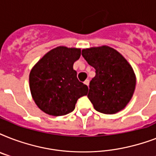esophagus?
<instances>
[{"instance_id":"obj_1","label":"esophagus","mask_w":156,"mask_h":156,"mask_svg":"<svg viewBox=\"0 0 156 156\" xmlns=\"http://www.w3.org/2000/svg\"><path fill=\"white\" fill-rule=\"evenodd\" d=\"M84 83H85V84L87 86H89V80H88V79H87V80H86L85 82H84Z\"/></svg>"}]
</instances>
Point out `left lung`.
I'll return each mask as SVG.
<instances>
[{
    "label": "left lung",
    "instance_id": "obj_1",
    "mask_svg": "<svg viewBox=\"0 0 156 156\" xmlns=\"http://www.w3.org/2000/svg\"><path fill=\"white\" fill-rule=\"evenodd\" d=\"M82 55L95 69L87 97L96 111L114 114L129 103L136 87L132 66L119 52L104 45L85 48Z\"/></svg>",
    "mask_w": 156,
    "mask_h": 156
}]
</instances>
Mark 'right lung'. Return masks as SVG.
<instances>
[{"mask_svg": "<svg viewBox=\"0 0 156 156\" xmlns=\"http://www.w3.org/2000/svg\"><path fill=\"white\" fill-rule=\"evenodd\" d=\"M81 49L59 46L48 52L33 66L29 75L30 94L39 108L54 116H64L87 95V86L77 78L73 63Z\"/></svg>", "mask_w": 156, "mask_h": 156, "instance_id": "right-lung-1", "label": "right lung"}]
</instances>
